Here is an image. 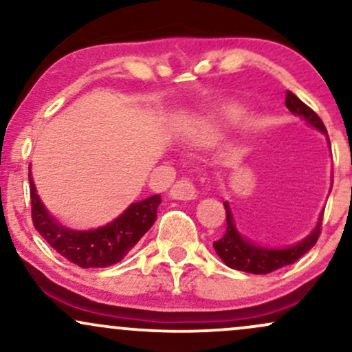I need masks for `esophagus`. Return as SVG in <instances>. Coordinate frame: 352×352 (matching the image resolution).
Here are the masks:
<instances>
[{"label":"esophagus","instance_id":"1","mask_svg":"<svg viewBox=\"0 0 352 352\" xmlns=\"http://www.w3.org/2000/svg\"><path fill=\"white\" fill-rule=\"evenodd\" d=\"M170 197L177 200H192L197 197V188L195 185L192 184V180L182 177V179L177 180L170 188Z\"/></svg>","mask_w":352,"mask_h":352}]
</instances>
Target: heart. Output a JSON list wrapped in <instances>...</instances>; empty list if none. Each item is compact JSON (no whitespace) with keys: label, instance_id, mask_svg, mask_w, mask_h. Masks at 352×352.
Here are the masks:
<instances>
[{"label":"heart","instance_id":"b5f03b06","mask_svg":"<svg viewBox=\"0 0 352 352\" xmlns=\"http://www.w3.org/2000/svg\"><path fill=\"white\" fill-rule=\"evenodd\" d=\"M227 119L228 120H235L236 119V114H235V112H230V114H227Z\"/></svg>","mask_w":352,"mask_h":352}]
</instances>
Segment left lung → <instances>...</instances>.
I'll return each mask as SVG.
<instances>
[{
    "mask_svg": "<svg viewBox=\"0 0 352 352\" xmlns=\"http://www.w3.org/2000/svg\"><path fill=\"white\" fill-rule=\"evenodd\" d=\"M286 107L293 112V114L301 116L302 119L308 120V124L321 131L322 134L328 135L324 124L319 119V116L313 109L306 106L302 100H300L292 91H286ZM329 142V137H328ZM331 147V144H329ZM227 210V232L220 240L213 241V248L218 253V256L223 260V263L233 270H240V272L253 273V274H268L276 270L283 268L286 265H292L296 260L309 252L314 245H316L319 235H321V221L322 212L319 217L318 225L314 227L313 232L302 240L296 241L293 245L286 246H263L253 243V241L246 240L236 232L235 223H233L232 212H230L228 204H225Z\"/></svg>",
    "mask_w": 352,
    "mask_h": 352,
    "instance_id": "8db88e82",
    "label": "left lung"
}]
</instances>
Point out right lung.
<instances>
[{
	"mask_svg": "<svg viewBox=\"0 0 352 352\" xmlns=\"http://www.w3.org/2000/svg\"><path fill=\"white\" fill-rule=\"evenodd\" d=\"M30 197L33 225L39 235L60 256L80 268H106L119 263L151 230L157 218L160 197L152 195L135 201L107 223L92 228L67 227L59 223L39 200L30 165Z\"/></svg>",
	"mask_w": 352,
	"mask_h": 352,
	"instance_id": "add662e5",
	"label": "right lung"
}]
</instances>
